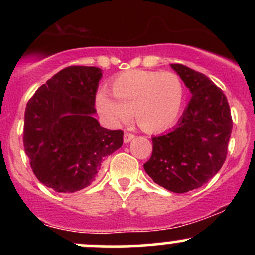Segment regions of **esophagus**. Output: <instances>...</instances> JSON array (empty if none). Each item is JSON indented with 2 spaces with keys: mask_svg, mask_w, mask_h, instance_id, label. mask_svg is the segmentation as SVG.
<instances>
[{
  "mask_svg": "<svg viewBox=\"0 0 255 255\" xmlns=\"http://www.w3.org/2000/svg\"><path fill=\"white\" fill-rule=\"evenodd\" d=\"M134 137H135V135H134L133 133H128L127 131V133H125V135H124V141L127 144V142H130Z\"/></svg>",
  "mask_w": 255,
  "mask_h": 255,
  "instance_id": "esophagus-1",
  "label": "esophagus"
}]
</instances>
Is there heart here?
<instances>
[{
	"label": "heart",
	"instance_id": "obj_1",
	"mask_svg": "<svg viewBox=\"0 0 255 255\" xmlns=\"http://www.w3.org/2000/svg\"><path fill=\"white\" fill-rule=\"evenodd\" d=\"M110 98L99 93L97 107L115 124H124L134 114L145 131H160L171 126L182 109L184 90L180 77L172 72L131 71L111 84Z\"/></svg>",
	"mask_w": 255,
	"mask_h": 255
}]
</instances>
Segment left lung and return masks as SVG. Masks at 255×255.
Here are the masks:
<instances>
[{"mask_svg": "<svg viewBox=\"0 0 255 255\" xmlns=\"http://www.w3.org/2000/svg\"><path fill=\"white\" fill-rule=\"evenodd\" d=\"M170 66L192 98L176 127L152 137V156L144 168L163 188L186 193L211 180L224 164L233 119L223 91L206 75L183 64Z\"/></svg>", "mask_w": 255, "mask_h": 255, "instance_id": "left-lung-1", "label": "left lung"}]
</instances>
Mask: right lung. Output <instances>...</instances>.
Here are the masks:
<instances>
[{"mask_svg": "<svg viewBox=\"0 0 255 255\" xmlns=\"http://www.w3.org/2000/svg\"><path fill=\"white\" fill-rule=\"evenodd\" d=\"M101 78L97 67H67L26 105V156L38 180L55 192L74 193L90 186L105 158L124 144V131L105 129L93 118Z\"/></svg>", "mask_w": 255, "mask_h": 255, "instance_id": "right-lung-1", "label": "right lung"}]
</instances>
